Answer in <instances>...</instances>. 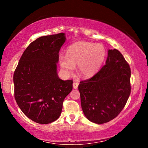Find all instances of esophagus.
<instances>
[{
  "label": "esophagus",
  "instance_id": "obj_1",
  "mask_svg": "<svg viewBox=\"0 0 148 148\" xmlns=\"http://www.w3.org/2000/svg\"><path fill=\"white\" fill-rule=\"evenodd\" d=\"M78 85H79V84L77 83V82H74V83H73V88L75 89H76L77 88V87H78Z\"/></svg>",
  "mask_w": 148,
  "mask_h": 148
}]
</instances>
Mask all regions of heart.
Listing matches in <instances>:
<instances>
[{"label": "heart", "mask_w": 148, "mask_h": 148, "mask_svg": "<svg viewBox=\"0 0 148 148\" xmlns=\"http://www.w3.org/2000/svg\"><path fill=\"white\" fill-rule=\"evenodd\" d=\"M106 56V51L101 44L79 41L66 49V57L60 55L59 61L64 73L71 74L77 65V72L84 77H90L98 72Z\"/></svg>", "instance_id": "heart-1"}]
</instances>
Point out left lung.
Here are the masks:
<instances>
[{
	"mask_svg": "<svg viewBox=\"0 0 148 148\" xmlns=\"http://www.w3.org/2000/svg\"><path fill=\"white\" fill-rule=\"evenodd\" d=\"M131 74L120 51L109 49L106 64L91 78L80 82L82 108L89 121L102 124L118 116L131 94Z\"/></svg>",
	"mask_w": 148,
	"mask_h": 148,
	"instance_id": "left-lung-1",
	"label": "left lung"
}]
</instances>
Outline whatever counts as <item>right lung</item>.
I'll list each match as a JSON object with an SVG mask.
<instances>
[{"label":"right lung","mask_w":148,"mask_h":148,"mask_svg":"<svg viewBox=\"0 0 148 148\" xmlns=\"http://www.w3.org/2000/svg\"><path fill=\"white\" fill-rule=\"evenodd\" d=\"M64 33L41 36L25 50L14 73V97L25 116L40 124L56 121L73 81L57 76L59 52Z\"/></svg>","instance_id":"right-lung-1"}]
</instances>
